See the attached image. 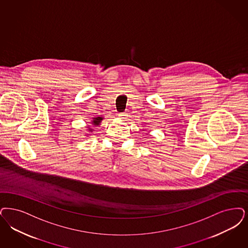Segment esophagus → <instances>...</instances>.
<instances>
[{"label": "esophagus", "mask_w": 248, "mask_h": 248, "mask_svg": "<svg viewBox=\"0 0 248 248\" xmlns=\"http://www.w3.org/2000/svg\"><path fill=\"white\" fill-rule=\"evenodd\" d=\"M118 116H119L120 119L124 120L127 117V114H126V112H122V113L118 114Z\"/></svg>", "instance_id": "1"}]
</instances>
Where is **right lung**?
<instances>
[{
	"label": "right lung",
	"instance_id": "add662e5",
	"mask_svg": "<svg viewBox=\"0 0 248 248\" xmlns=\"http://www.w3.org/2000/svg\"><path fill=\"white\" fill-rule=\"evenodd\" d=\"M104 119V117H102V116H97V117H93L92 120H91V124L92 125H94V126H99V124H100V123H101V121ZM87 128H88V131H89V133H92L94 130L93 128H91L90 126H87ZM89 135V134H88Z\"/></svg>",
	"mask_w": 248,
	"mask_h": 248
}]
</instances>
